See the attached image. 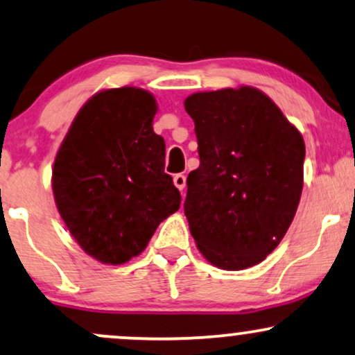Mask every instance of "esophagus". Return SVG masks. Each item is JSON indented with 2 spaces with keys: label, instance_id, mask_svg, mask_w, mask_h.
<instances>
[{
  "label": "esophagus",
  "instance_id": "34e87169",
  "mask_svg": "<svg viewBox=\"0 0 355 355\" xmlns=\"http://www.w3.org/2000/svg\"><path fill=\"white\" fill-rule=\"evenodd\" d=\"M173 183H175V187H177L178 190L183 191V190H185V187H187V177H185V175H183V173L175 175V177H173Z\"/></svg>",
  "mask_w": 355,
  "mask_h": 355
}]
</instances>
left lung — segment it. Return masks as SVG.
<instances>
[{
    "instance_id": "1",
    "label": "left lung",
    "mask_w": 355,
    "mask_h": 355,
    "mask_svg": "<svg viewBox=\"0 0 355 355\" xmlns=\"http://www.w3.org/2000/svg\"><path fill=\"white\" fill-rule=\"evenodd\" d=\"M200 166L187 178L185 216L213 266L240 271L279 245L304 185V139L259 89L240 85L185 99Z\"/></svg>"
}]
</instances>
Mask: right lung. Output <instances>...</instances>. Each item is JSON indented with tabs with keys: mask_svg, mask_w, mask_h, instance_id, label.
Returning <instances> with one entry per match:
<instances>
[{
	"mask_svg": "<svg viewBox=\"0 0 355 355\" xmlns=\"http://www.w3.org/2000/svg\"><path fill=\"white\" fill-rule=\"evenodd\" d=\"M155 114L148 91L104 89L80 107L55 153L51 183L59 215L84 253L104 264L139 256L180 208V191L164 172Z\"/></svg>",
	"mask_w": 355,
	"mask_h": 355,
	"instance_id": "1",
	"label": "right lung"
}]
</instances>
